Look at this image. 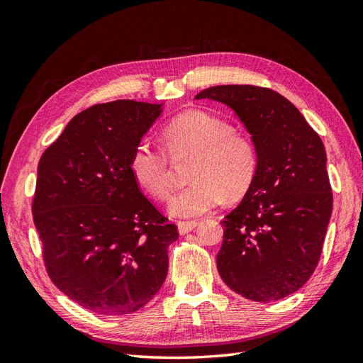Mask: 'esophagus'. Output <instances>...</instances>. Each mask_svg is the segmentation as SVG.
I'll use <instances>...</instances> for the list:
<instances>
[{
  "instance_id": "esophagus-1",
  "label": "esophagus",
  "mask_w": 363,
  "mask_h": 363,
  "mask_svg": "<svg viewBox=\"0 0 363 363\" xmlns=\"http://www.w3.org/2000/svg\"><path fill=\"white\" fill-rule=\"evenodd\" d=\"M198 226V221H177V229H179V234H189L190 230H194Z\"/></svg>"
}]
</instances>
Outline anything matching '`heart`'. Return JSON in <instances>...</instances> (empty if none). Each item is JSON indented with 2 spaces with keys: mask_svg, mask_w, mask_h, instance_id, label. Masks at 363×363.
Wrapping results in <instances>:
<instances>
[{
  "mask_svg": "<svg viewBox=\"0 0 363 363\" xmlns=\"http://www.w3.org/2000/svg\"><path fill=\"white\" fill-rule=\"evenodd\" d=\"M164 151L138 143L129 159L134 181L156 199H167L173 189L172 160L194 156L186 189L172 198L176 217H198L215 209L225 196H243L256 177L257 151L251 138L230 123L204 111L177 115L162 133Z\"/></svg>",
  "mask_w": 363,
  "mask_h": 363,
  "instance_id": "1",
  "label": "heart"
}]
</instances>
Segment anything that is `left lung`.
I'll return each mask as SVG.
<instances>
[{"label": "left lung", "instance_id": "obj_1", "mask_svg": "<svg viewBox=\"0 0 363 363\" xmlns=\"http://www.w3.org/2000/svg\"><path fill=\"white\" fill-rule=\"evenodd\" d=\"M195 98L229 106L257 151L251 187L221 221V279L257 303L289 296L317 268L333 213L325 145L303 113L272 89L215 86Z\"/></svg>", "mask_w": 363, "mask_h": 363}]
</instances>
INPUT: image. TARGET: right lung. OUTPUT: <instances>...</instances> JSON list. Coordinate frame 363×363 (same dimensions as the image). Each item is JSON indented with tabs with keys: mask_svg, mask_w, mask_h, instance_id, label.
I'll return each instance as SVG.
<instances>
[{
	"mask_svg": "<svg viewBox=\"0 0 363 363\" xmlns=\"http://www.w3.org/2000/svg\"><path fill=\"white\" fill-rule=\"evenodd\" d=\"M159 104H95L42 154L33 218L50 279L84 309L118 317L142 309L164 284L169 223L129 169Z\"/></svg>",
	"mask_w": 363,
	"mask_h": 363,
	"instance_id": "1",
	"label": "right lung"
}]
</instances>
